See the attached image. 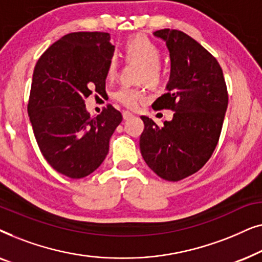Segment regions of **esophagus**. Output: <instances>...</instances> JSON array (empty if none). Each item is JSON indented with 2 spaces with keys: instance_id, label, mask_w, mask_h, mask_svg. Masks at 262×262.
<instances>
[{
  "instance_id": "obj_1",
  "label": "esophagus",
  "mask_w": 262,
  "mask_h": 262,
  "mask_svg": "<svg viewBox=\"0 0 262 262\" xmlns=\"http://www.w3.org/2000/svg\"><path fill=\"white\" fill-rule=\"evenodd\" d=\"M132 117H134V113L128 112V111H124V112H123V118L125 120L130 119V118H132Z\"/></svg>"
}]
</instances>
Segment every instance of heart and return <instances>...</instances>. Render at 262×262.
Here are the masks:
<instances>
[{
	"mask_svg": "<svg viewBox=\"0 0 262 262\" xmlns=\"http://www.w3.org/2000/svg\"><path fill=\"white\" fill-rule=\"evenodd\" d=\"M124 50L128 59L141 63L138 71L139 80H145L151 84L159 83L162 77V67L159 62L161 50L155 42L145 35H132L125 41ZM117 57L111 56L107 63V76L113 77L117 73ZM112 98L121 105L134 108L146 99V92L142 87L121 85L112 93Z\"/></svg>",
	"mask_w": 262,
	"mask_h": 262,
	"instance_id": "1",
	"label": "heart"
}]
</instances>
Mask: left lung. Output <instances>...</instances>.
Listing matches in <instances>:
<instances>
[{"label":"left lung","instance_id":"8db88e82","mask_svg":"<svg viewBox=\"0 0 262 262\" xmlns=\"http://www.w3.org/2000/svg\"><path fill=\"white\" fill-rule=\"evenodd\" d=\"M154 35L169 50L170 76L167 93L152 108L175 113L162 126L142 116L139 146L154 173L179 181L196 173L216 149L228 107L227 84L217 59L189 35L169 28Z\"/></svg>","mask_w":262,"mask_h":262}]
</instances>
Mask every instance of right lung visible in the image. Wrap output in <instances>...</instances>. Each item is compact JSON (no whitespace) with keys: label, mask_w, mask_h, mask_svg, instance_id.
Segmentation results:
<instances>
[{"label":"right lung","mask_w":262,"mask_h":262,"mask_svg":"<svg viewBox=\"0 0 262 262\" xmlns=\"http://www.w3.org/2000/svg\"><path fill=\"white\" fill-rule=\"evenodd\" d=\"M105 32L64 35L34 67L28 116L38 146L50 166L71 179L98 169L123 116L112 105L91 117L84 99L106 93L107 63L114 46Z\"/></svg>","instance_id":"right-lung-1"}]
</instances>
